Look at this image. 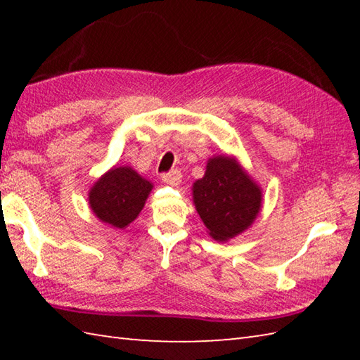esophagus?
<instances>
[{"mask_svg":"<svg viewBox=\"0 0 360 360\" xmlns=\"http://www.w3.org/2000/svg\"><path fill=\"white\" fill-rule=\"evenodd\" d=\"M181 178H182V174H181V172H178V170H173V172H170V173L162 174V181L165 182V184L173 186V187L181 184Z\"/></svg>","mask_w":360,"mask_h":360,"instance_id":"1","label":"esophagus"}]
</instances>
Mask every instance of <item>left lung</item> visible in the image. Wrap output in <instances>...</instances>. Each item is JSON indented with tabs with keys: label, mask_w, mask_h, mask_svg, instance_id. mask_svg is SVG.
<instances>
[{
	"label": "left lung",
	"mask_w": 360,
	"mask_h": 360,
	"mask_svg": "<svg viewBox=\"0 0 360 360\" xmlns=\"http://www.w3.org/2000/svg\"><path fill=\"white\" fill-rule=\"evenodd\" d=\"M193 204L215 241L226 243L254 224L263 207V190L235 156L207 160L205 173L193 182Z\"/></svg>",
	"instance_id": "1"
}]
</instances>
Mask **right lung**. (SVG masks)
Returning <instances> with one entry per match:
<instances>
[{
    "instance_id": "right-lung-1",
    "label": "right lung",
    "mask_w": 360,
    "mask_h": 360,
    "mask_svg": "<svg viewBox=\"0 0 360 360\" xmlns=\"http://www.w3.org/2000/svg\"><path fill=\"white\" fill-rule=\"evenodd\" d=\"M151 188L153 182L133 167L114 165L89 188L88 202L98 221L125 229L139 217Z\"/></svg>"
}]
</instances>
